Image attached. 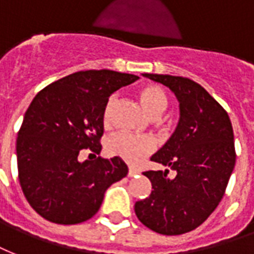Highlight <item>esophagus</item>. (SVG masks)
<instances>
[{
    "label": "esophagus",
    "instance_id": "esophagus-1",
    "mask_svg": "<svg viewBox=\"0 0 254 254\" xmlns=\"http://www.w3.org/2000/svg\"><path fill=\"white\" fill-rule=\"evenodd\" d=\"M138 173H139V172L136 169H134V168H129L128 169V177H134V176H136Z\"/></svg>",
    "mask_w": 254,
    "mask_h": 254
}]
</instances>
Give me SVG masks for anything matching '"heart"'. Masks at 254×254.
Listing matches in <instances>:
<instances>
[{"mask_svg": "<svg viewBox=\"0 0 254 254\" xmlns=\"http://www.w3.org/2000/svg\"><path fill=\"white\" fill-rule=\"evenodd\" d=\"M136 96L150 119L160 118L168 107V99L165 93L157 85L149 84L142 86L138 90ZM115 103H116V97L111 96L103 112V123L105 126H109L111 123V112ZM105 147L111 155L119 157L129 165H138L147 155L153 153L155 145L153 139L147 136H136V135L120 132L111 136Z\"/></svg>", "mask_w": 254, "mask_h": 254, "instance_id": "heart-1", "label": "heart"}]
</instances>
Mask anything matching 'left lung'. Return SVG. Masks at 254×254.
<instances>
[{
	"label": "left lung",
	"instance_id": "1",
	"mask_svg": "<svg viewBox=\"0 0 254 254\" xmlns=\"http://www.w3.org/2000/svg\"><path fill=\"white\" fill-rule=\"evenodd\" d=\"M165 85L180 103V120L169 140L151 161L165 170H147L149 197L135 203L146 227L164 236H179L212 214L225 195L234 165V134L229 115L203 86L186 77L143 74ZM175 178H168L169 169Z\"/></svg>",
	"mask_w": 254,
	"mask_h": 254
}]
</instances>
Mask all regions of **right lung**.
Masks as SVG:
<instances>
[{"label": "right lung", "mask_w": 254, "mask_h": 254, "mask_svg": "<svg viewBox=\"0 0 254 254\" xmlns=\"http://www.w3.org/2000/svg\"><path fill=\"white\" fill-rule=\"evenodd\" d=\"M139 78L112 70L77 71L42 89L24 115L16 142L18 180L25 199L44 219L75 225L99 211L105 190L128 173L119 157L101 151L108 97ZM95 155L79 161L82 150Z\"/></svg>", "instance_id": "obj_1"}]
</instances>
